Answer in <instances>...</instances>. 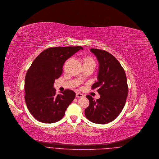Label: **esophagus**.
Returning <instances> with one entry per match:
<instances>
[{"label": "esophagus", "mask_w": 159, "mask_h": 159, "mask_svg": "<svg viewBox=\"0 0 159 159\" xmlns=\"http://www.w3.org/2000/svg\"><path fill=\"white\" fill-rule=\"evenodd\" d=\"M75 97L77 98H81V97H84V95L82 93H77L75 94Z\"/></svg>", "instance_id": "1"}]
</instances>
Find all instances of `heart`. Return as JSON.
I'll list each match as a JSON object with an SVG mask.
<instances>
[{
  "label": "heart",
  "mask_w": 159,
  "mask_h": 159,
  "mask_svg": "<svg viewBox=\"0 0 159 159\" xmlns=\"http://www.w3.org/2000/svg\"><path fill=\"white\" fill-rule=\"evenodd\" d=\"M83 64L84 65H93L95 66V63L93 59L90 56H85L83 59Z\"/></svg>",
  "instance_id": "obj_1"
}]
</instances>
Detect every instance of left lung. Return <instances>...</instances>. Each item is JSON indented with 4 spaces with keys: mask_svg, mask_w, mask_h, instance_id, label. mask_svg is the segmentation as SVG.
<instances>
[{
    "mask_svg": "<svg viewBox=\"0 0 159 159\" xmlns=\"http://www.w3.org/2000/svg\"><path fill=\"white\" fill-rule=\"evenodd\" d=\"M99 62L98 81L92 89H97L100 98L94 100L89 95V106L84 113L88 120L96 124H107L113 121L121 112L128 95V85L124 70L119 61L110 53L91 48Z\"/></svg>",
    "mask_w": 159,
    "mask_h": 159,
    "instance_id": "obj_1",
    "label": "left lung"
}]
</instances>
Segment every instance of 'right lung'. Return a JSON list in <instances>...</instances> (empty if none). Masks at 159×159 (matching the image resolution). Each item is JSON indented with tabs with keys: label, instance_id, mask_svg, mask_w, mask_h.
<instances>
[{
	"label": "right lung",
	"instance_id": "right-lung-1",
	"mask_svg": "<svg viewBox=\"0 0 159 159\" xmlns=\"http://www.w3.org/2000/svg\"><path fill=\"white\" fill-rule=\"evenodd\" d=\"M81 46L48 48L33 61L25 77V101L30 113L38 121L54 123L61 120L75 99V93L66 89L56 94L55 80L62 73L66 61Z\"/></svg>",
	"mask_w": 159,
	"mask_h": 159
}]
</instances>
